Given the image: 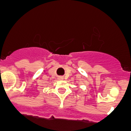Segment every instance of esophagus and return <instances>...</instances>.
Returning <instances> with one entry per match:
<instances>
[{"label": "esophagus", "instance_id": "esophagus-1", "mask_svg": "<svg viewBox=\"0 0 131 131\" xmlns=\"http://www.w3.org/2000/svg\"><path fill=\"white\" fill-rule=\"evenodd\" d=\"M59 79H60V80H63V77H59Z\"/></svg>", "mask_w": 131, "mask_h": 131}]
</instances>
